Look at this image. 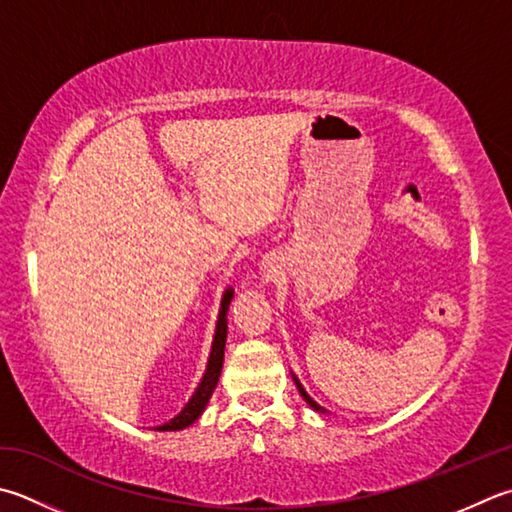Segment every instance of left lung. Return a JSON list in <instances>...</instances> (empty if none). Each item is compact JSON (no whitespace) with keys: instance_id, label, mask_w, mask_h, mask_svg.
<instances>
[{"instance_id":"8db88e82","label":"left lung","mask_w":512,"mask_h":512,"mask_svg":"<svg viewBox=\"0 0 512 512\" xmlns=\"http://www.w3.org/2000/svg\"><path fill=\"white\" fill-rule=\"evenodd\" d=\"M295 384H297V388H299V393H302V397H304V399H306V402L310 404V408H315V410H319V413H326V408H324V406H319V404L315 402V399H313V397H310V395L306 393V390H304V386L297 382V379H295Z\"/></svg>"}]
</instances>
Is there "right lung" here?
Wrapping results in <instances>:
<instances>
[{
	"mask_svg": "<svg viewBox=\"0 0 512 512\" xmlns=\"http://www.w3.org/2000/svg\"><path fill=\"white\" fill-rule=\"evenodd\" d=\"M230 299H233V290H226L224 299H222V310H219V319H217V328H215V342H213V350H210V357H208V368L204 373L202 384L197 386L195 395L190 397V402L184 406L182 413L177 417L170 419L168 424L164 426H157V430H182L186 426H190L195 422V419L202 415V410L206 408L210 395H213V390L219 382V375H222V364H224V346H226V310Z\"/></svg>",
	"mask_w": 512,
	"mask_h": 512,
	"instance_id": "right-lung-1",
	"label": "right lung"
}]
</instances>
